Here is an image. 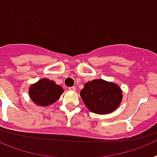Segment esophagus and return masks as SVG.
Listing matches in <instances>:
<instances>
[{"instance_id":"esophagus-1","label":"esophagus","mask_w":157,"mask_h":157,"mask_svg":"<svg viewBox=\"0 0 157 157\" xmlns=\"http://www.w3.org/2000/svg\"><path fill=\"white\" fill-rule=\"evenodd\" d=\"M69 90L71 91H75L76 90V87L75 86H71V87H69Z\"/></svg>"}]
</instances>
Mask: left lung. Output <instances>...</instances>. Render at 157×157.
Wrapping results in <instances>:
<instances>
[{"mask_svg":"<svg viewBox=\"0 0 157 157\" xmlns=\"http://www.w3.org/2000/svg\"><path fill=\"white\" fill-rule=\"evenodd\" d=\"M80 96L89 110L97 114H108L120 105L122 91L116 84L95 79L86 83Z\"/></svg>","mask_w":157,"mask_h":157,"instance_id":"obj_1","label":"left lung"}]
</instances>
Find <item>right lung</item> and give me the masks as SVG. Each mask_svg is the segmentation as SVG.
Masks as SVG:
<instances>
[{
	"instance_id": "1",
	"label": "right lung",
	"mask_w": 157,
	"mask_h": 157,
	"mask_svg": "<svg viewBox=\"0 0 157 157\" xmlns=\"http://www.w3.org/2000/svg\"><path fill=\"white\" fill-rule=\"evenodd\" d=\"M63 92L60 86L56 85L53 81L47 78L39 80L32 85L29 90L32 101L35 102L36 105L41 106H47L56 102Z\"/></svg>"
}]
</instances>
